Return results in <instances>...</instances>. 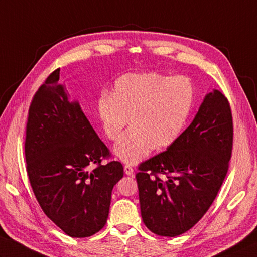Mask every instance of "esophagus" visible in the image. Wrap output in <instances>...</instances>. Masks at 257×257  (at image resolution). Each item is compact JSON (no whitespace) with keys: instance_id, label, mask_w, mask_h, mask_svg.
Here are the masks:
<instances>
[{"instance_id":"34e87169","label":"esophagus","mask_w":257,"mask_h":257,"mask_svg":"<svg viewBox=\"0 0 257 257\" xmlns=\"http://www.w3.org/2000/svg\"><path fill=\"white\" fill-rule=\"evenodd\" d=\"M124 174L125 175H133L134 174V169H133L132 166H129V165L124 166Z\"/></svg>"}]
</instances>
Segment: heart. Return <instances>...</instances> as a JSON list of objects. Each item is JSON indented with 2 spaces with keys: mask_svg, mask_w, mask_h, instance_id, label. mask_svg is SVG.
Masks as SVG:
<instances>
[{
  "mask_svg": "<svg viewBox=\"0 0 257 257\" xmlns=\"http://www.w3.org/2000/svg\"><path fill=\"white\" fill-rule=\"evenodd\" d=\"M195 101L193 82L186 77L157 72L125 73L115 80L111 94L97 100L102 132L115 142L130 121L132 128L114 146V154L127 164H137L152 149H165L178 139Z\"/></svg>",
  "mask_w": 257,
  "mask_h": 257,
  "instance_id": "heart-1",
  "label": "heart"
}]
</instances>
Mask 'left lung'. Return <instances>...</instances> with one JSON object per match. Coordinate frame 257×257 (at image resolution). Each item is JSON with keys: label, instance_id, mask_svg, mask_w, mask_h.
Wrapping results in <instances>:
<instances>
[{"label": "left lung", "instance_id": "obj_1", "mask_svg": "<svg viewBox=\"0 0 257 257\" xmlns=\"http://www.w3.org/2000/svg\"><path fill=\"white\" fill-rule=\"evenodd\" d=\"M233 136L228 100L214 90L178 139L138 166L140 210L150 232L175 237L202 219L228 172Z\"/></svg>", "mask_w": 257, "mask_h": 257}]
</instances>
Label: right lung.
Here are the masks:
<instances>
[{"label":"right lung","instance_id":"add662e5","mask_svg":"<svg viewBox=\"0 0 257 257\" xmlns=\"http://www.w3.org/2000/svg\"><path fill=\"white\" fill-rule=\"evenodd\" d=\"M60 69L38 89L29 108L25 160L30 184L43 213L71 237L98 233L107 223L121 163L95 134L78 101L59 83ZM95 164L93 171L90 165Z\"/></svg>","mask_w":257,"mask_h":257}]
</instances>
